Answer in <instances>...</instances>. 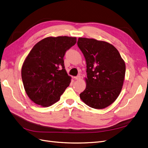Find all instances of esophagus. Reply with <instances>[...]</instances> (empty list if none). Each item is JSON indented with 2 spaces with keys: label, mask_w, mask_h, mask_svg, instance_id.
<instances>
[{
  "label": "esophagus",
  "mask_w": 148,
  "mask_h": 148,
  "mask_svg": "<svg viewBox=\"0 0 148 148\" xmlns=\"http://www.w3.org/2000/svg\"><path fill=\"white\" fill-rule=\"evenodd\" d=\"M80 79V75H77V76H75V77H74V79H75V80H79Z\"/></svg>",
  "instance_id": "34e87169"
}]
</instances>
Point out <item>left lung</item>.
<instances>
[{"label": "left lung", "instance_id": "8db88e82", "mask_svg": "<svg viewBox=\"0 0 148 148\" xmlns=\"http://www.w3.org/2000/svg\"><path fill=\"white\" fill-rule=\"evenodd\" d=\"M77 46L86 63L85 90L80 97L89 107L102 109L111 105L123 85L125 65L117 49L110 43L79 38Z\"/></svg>", "mask_w": 148, "mask_h": 148}]
</instances>
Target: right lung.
I'll list each match as a JSON object with an SVG mask.
<instances>
[{
  "mask_svg": "<svg viewBox=\"0 0 148 148\" xmlns=\"http://www.w3.org/2000/svg\"><path fill=\"white\" fill-rule=\"evenodd\" d=\"M75 43V37H47L36 43L25 58L22 80L27 96L36 104H53L69 85L63 57Z\"/></svg>",
  "mask_w": 148,
  "mask_h": 148,
  "instance_id": "1",
  "label": "right lung"
}]
</instances>
